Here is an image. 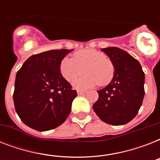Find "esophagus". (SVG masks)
Masks as SVG:
<instances>
[{"label":"esophagus","instance_id":"obj_1","mask_svg":"<svg viewBox=\"0 0 160 160\" xmlns=\"http://www.w3.org/2000/svg\"><path fill=\"white\" fill-rule=\"evenodd\" d=\"M86 93H87V91H86V90H77V94H78V95H85Z\"/></svg>","mask_w":160,"mask_h":160}]
</instances>
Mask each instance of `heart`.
I'll use <instances>...</instances> for the list:
<instances>
[{
  "label": "heart",
  "instance_id": "heart-1",
  "mask_svg": "<svg viewBox=\"0 0 160 160\" xmlns=\"http://www.w3.org/2000/svg\"><path fill=\"white\" fill-rule=\"evenodd\" d=\"M85 70L83 78L73 81L76 89H89L98 84L106 85L114 78L115 66L113 60L101 51L95 49H85L76 51L73 59L63 58L60 63V75L67 81H72Z\"/></svg>",
  "mask_w": 160,
  "mask_h": 160
}]
</instances>
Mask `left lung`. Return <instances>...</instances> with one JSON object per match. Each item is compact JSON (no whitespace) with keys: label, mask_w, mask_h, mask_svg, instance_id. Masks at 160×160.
Wrapping results in <instances>:
<instances>
[{"label":"left lung","mask_w":160,"mask_h":160,"mask_svg":"<svg viewBox=\"0 0 160 160\" xmlns=\"http://www.w3.org/2000/svg\"><path fill=\"white\" fill-rule=\"evenodd\" d=\"M101 51L114 64L113 80L102 90L93 109L102 121L122 125L131 121L139 112L144 96V73L139 62L124 50L108 47Z\"/></svg>","instance_id":"obj_1"}]
</instances>
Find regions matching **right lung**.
<instances>
[{"mask_svg": "<svg viewBox=\"0 0 160 160\" xmlns=\"http://www.w3.org/2000/svg\"><path fill=\"white\" fill-rule=\"evenodd\" d=\"M72 51L52 50L31 55L16 73L15 109L21 121L31 129H55L69 116L77 92L60 75L59 66Z\"/></svg>", "mask_w": 160, "mask_h": 160, "instance_id": "right-lung-1", "label": "right lung"}]
</instances>
